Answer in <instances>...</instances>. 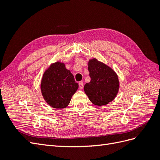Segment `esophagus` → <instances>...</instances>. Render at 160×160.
Returning <instances> with one entry per match:
<instances>
[{"label":"esophagus","instance_id":"34e87169","mask_svg":"<svg viewBox=\"0 0 160 160\" xmlns=\"http://www.w3.org/2000/svg\"><path fill=\"white\" fill-rule=\"evenodd\" d=\"M79 88L81 89H82L83 88V83L82 81H80V82H79Z\"/></svg>","mask_w":160,"mask_h":160}]
</instances>
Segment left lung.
<instances>
[{"mask_svg":"<svg viewBox=\"0 0 160 160\" xmlns=\"http://www.w3.org/2000/svg\"><path fill=\"white\" fill-rule=\"evenodd\" d=\"M88 70L91 81L84 86L89 100L95 105H104L112 101L117 95L119 82L115 72L96 59H90Z\"/></svg>","mask_w":160,"mask_h":160,"instance_id":"obj_1","label":"left lung"}]
</instances>
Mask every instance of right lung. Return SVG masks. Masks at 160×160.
I'll list each match as a JSON object with an SVG mask.
<instances>
[{
  "label": "right lung",
  "mask_w": 160,
  "mask_h": 160,
  "mask_svg": "<svg viewBox=\"0 0 160 160\" xmlns=\"http://www.w3.org/2000/svg\"><path fill=\"white\" fill-rule=\"evenodd\" d=\"M78 88L71 71L66 69L63 62L59 61L51 65L45 71L41 83L43 98L56 109L66 108Z\"/></svg>",
  "instance_id": "right-lung-1"
}]
</instances>
